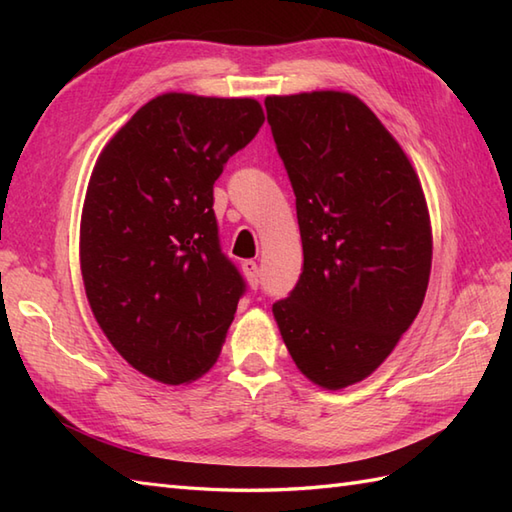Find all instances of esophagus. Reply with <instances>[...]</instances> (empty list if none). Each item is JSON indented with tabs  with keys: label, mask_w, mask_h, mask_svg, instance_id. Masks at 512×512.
<instances>
[{
	"label": "esophagus",
	"mask_w": 512,
	"mask_h": 512,
	"mask_svg": "<svg viewBox=\"0 0 512 512\" xmlns=\"http://www.w3.org/2000/svg\"><path fill=\"white\" fill-rule=\"evenodd\" d=\"M242 270H244L250 288H259V266H257V262H253V259H246V262H242Z\"/></svg>",
	"instance_id": "obj_1"
}]
</instances>
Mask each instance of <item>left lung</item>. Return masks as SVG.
Instances as JSON below:
<instances>
[{
    "instance_id": "1",
    "label": "left lung",
    "mask_w": 512,
    "mask_h": 512,
    "mask_svg": "<svg viewBox=\"0 0 512 512\" xmlns=\"http://www.w3.org/2000/svg\"><path fill=\"white\" fill-rule=\"evenodd\" d=\"M268 125L297 198L303 268L273 306L292 361L341 389L369 376L416 319L431 226L409 158L347 92L268 96Z\"/></svg>"
}]
</instances>
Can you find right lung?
I'll return each instance as SVG.
<instances>
[{"label":"right lung","instance_id":"1","mask_svg":"<svg viewBox=\"0 0 512 512\" xmlns=\"http://www.w3.org/2000/svg\"><path fill=\"white\" fill-rule=\"evenodd\" d=\"M264 125L253 99L162 94L96 160L81 217V273L96 321L160 383L220 356L246 281L222 253L213 184Z\"/></svg>","mask_w":512,"mask_h":512}]
</instances>
